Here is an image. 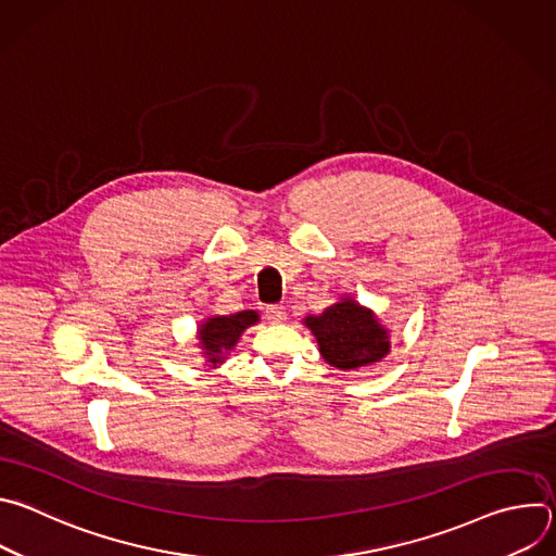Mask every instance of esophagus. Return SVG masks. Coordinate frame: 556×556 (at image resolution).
<instances>
[{"label":"esophagus","mask_w":556,"mask_h":556,"mask_svg":"<svg viewBox=\"0 0 556 556\" xmlns=\"http://www.w3.org/2000/svg\"><path fill=\"white\" fill-rule=\"evenodd\" d=\"M266 316L270 324H283L286 321V307L283 305H268Z\"/></svg>","instance_id":"1"}]
</instances>
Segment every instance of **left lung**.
Wrapping results in <instances>:
<instances>
[{
    "label": "left lung",
    "mask_w": 556,
    "mask_h": 556,
    "mask_svg": "<svg viewBox=\"0 0 556 556\" xmlns=\"http://www.w3.org/2000/svg\"><path fill=\"white\" fill-rule=\"evenodd\" d=\"M305 326L319 341L324 358L339 369H356L378 363L389 352L387 330L376 316L345 299L330 305L319 316H307Z\"/></svg>",
    "instance_id": "left-lung-1"
}]
</instances>
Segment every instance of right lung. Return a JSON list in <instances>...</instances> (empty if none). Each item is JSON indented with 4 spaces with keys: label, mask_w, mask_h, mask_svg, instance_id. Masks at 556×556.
<instances>
[{
    "label": "right lung",
    "mask_w": 556,
    "mask_h": 556,
    "mask_svg": "<svg viewBox=\"0 0 556 556\" xmlns=\"http://www.w3.org/2000/svg\"><path fill=\"white\" fill-rule=\"evenodd\" d=\"M257 312L253 309H244V312H237V314H228V316H213V319H206V324L200 330V341L206 350L208 361L222 363L224 361V352L232 350L237 339L242 337V332L257 324Z\"/></svg>",
    "instance_id": "obj_1"
}]
</instances>
